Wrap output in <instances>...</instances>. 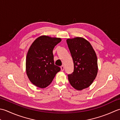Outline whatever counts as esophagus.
<instances>
[{
  "label": "esophagus",
  "mask_w": 120,
  "mask_h": 120,
  "mask_svg": "<svg viewBox=\"0 0 120 120\" xmlns=\"http://www.w3.org/2000/svg\"><path fill=\"white\" fill-rule=\"evenodd\" d=\"M60 68H61V70H62V71H64V66L63 65L61 66H60Z\"/></svg>",
  "instance_id": "esophagus-1"
}]
</instances>
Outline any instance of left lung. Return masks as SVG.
Returning <instances> with one entry per match:
<instances>
[{"mask_svg":"<svg viewBox=\"0 0 120 120\" xmlns=\"http://www.w3.org/2000/svg\"><path fill=\"white\" fill-rule=\"evenodd\" d=\"M67 43L74 64V71L68 74L72 87L82 90L91 85L96 78L97 58L91 44L84 38L68 39Z\"/></svg>","mask_w":120,"mask_h":120,"instance_id":"1","label":"left lung"}]
</instances>
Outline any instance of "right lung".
<instances>
[{"label":"right lung","instance_id":"add662e5","mask_svg":"<svg viewBox=\"0 0 120 120\" xmlns=\"http://www.w3.org/2000/svg\"><path fill=\"white\" fill-rule=\"evenodd\" d=\"M60 38L46 36L38 37L31 45L27 54L26 69L30 82L40 88L48 86L60 68L55 65L53 54Z\"/></svg>","mask_w":120,"mask_h":120}]
</instances>
